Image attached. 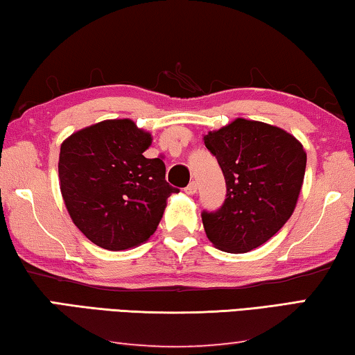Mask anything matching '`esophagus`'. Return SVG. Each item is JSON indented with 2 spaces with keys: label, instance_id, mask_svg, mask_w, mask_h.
Listing matches in <instances>:
<instances>
[{
  "label": "esophagus",
  "instance_id": "1",
  "mask_svg": "<svg viewBox=\"0 0 355 355\" xmlns=\"http://www.w3.org/2000/svg\"><path fill=\"white\" fill-rule=\"evenodd\" d=\"M196 189H198V187H196V182L192 181V182L187 185V187H185V193H187V195H195L196 193Z\"/></svg>",
  "mask_w": 355,
  "mask_h": 355
}]
</instances>
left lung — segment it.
I'll return each mask as SVG.
<instances>
[{
    "mask_svg": "<svg viewBox=\"0 0 355 355\" xmlns=\"http://www.w3.org/2000/svg\"><path fill=\"white\" fill-rule=\"evenodd\" d=\"M203 139L227 184L220 208L201 212L206 236L223 252H249L291 219L303 185L306 152L282 128L246 119Z\"/></svg>",
    "mask_w": 355,
    "mask_h": 355,
    "instance_id": "left-lung-1",
    "label": "left lung"
}]
</instances>
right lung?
<instances>
[{
  "mask_svg": "<svg viewBox=\"0 0 355 355\" xmlns=\"http://www.w3.org/2000/svg\"><path fill=\"white\" fill-rule=\"evenodd\" d=\"M150 133L130 119L79 130L60 147V190L74 225L107 250L139 246L159 227L166 200L179 189L162 159L143 155Z\"/></svg>",
  "mask_w": 355,
  "mask_h": 355,
  "instance_id": "add662e5",
  "label": "right lung"
}]
</instances>
